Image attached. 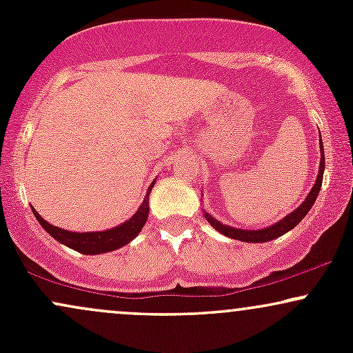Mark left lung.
Here are the masks:
<instances>
[{"instance_id": "obj_1", "label": "left lung", "mask_w": 353, "mask_h": 353, "mask_svg": "<svg viewBox=\"0 0 353 353\" xmlns=\"http://www.w3.org/2000/svg\"><path fill=\"white\" fill-rule=\"evenodd\" d=\"M320 151H322V157H320L319 176H317V181H315L314 188H312L309 196L305 197V201L302 202V205H299V208L295 209L292 214H289L287 217H283L281 222H277V224L270 225V228H267V229L244 230V229H234V228H229V225L221 224V222L216 221V219L210 217L209 214H205V219H208V222L210 225H212L214 229L219 230V232L224 234V236L237 239V241H244V242H269V241H272V239H277V237L283 236L285 232H289L290 229H294L295 225H297L299 222H301L302 219L307 216V212H309L310 208L314 205V202L319 196L320 185H322L323 168H325V156H323L322 139H320Z\"/></svg>"}]
</instances>
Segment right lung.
I'll use <instances>...</instances> for the list:
<instances>
[{"label":"right lung","mask_w":353,"mask_h":353,"mask_svg":"<svg viewBox=\"0 0 353 353\" xmlns=\"http://www.w3.org/2000/svg\"><path fill=\"white\" fill-rule=\"evenodd\" d=\"M152 185L154 182L151 184V188ZM151 188L148 189L145 199L134 216L129 219V221H125L124 224L117 225L114 229L104 230V232H71V230H64L56 228V225L48 224L34 209L33 214L39 221V224L43 225L44 230H46L48 234H51V236L58 242H61V244L88 255L111 252V250H116L119 249V247L129 244V242L141 232V229L144 228L149 214V192H151Z\"/></svg>","instance_id":"1"}]
</instances>
